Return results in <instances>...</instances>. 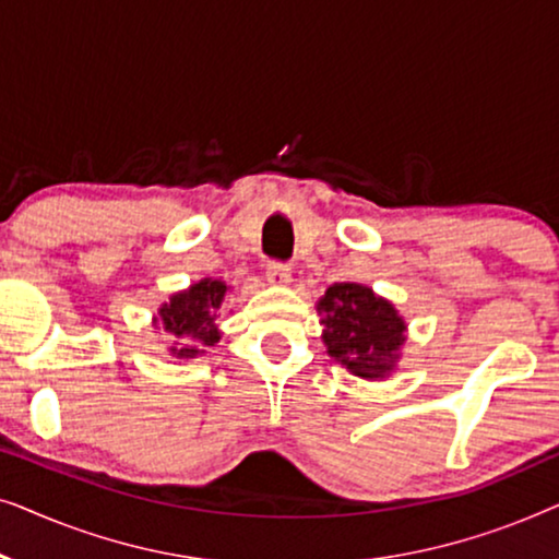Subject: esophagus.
<instances>
[{
    "label": "esophagus",
    "mask_w": 559,
    "mask_h": 559,
    "mask_svg": "<svg viewBox=\"0 0 559 559\" xmlns=\"http://www.w3.org/2000/svg\"><path fill=\"white\" fill-rule=\"evenodd\" d=\"M289 277H293V270H289L287 262H270V264H266V282H270V285L282 287V285H287Z\"/></svg>",
    "instance_id": "1"
}]
</instances>
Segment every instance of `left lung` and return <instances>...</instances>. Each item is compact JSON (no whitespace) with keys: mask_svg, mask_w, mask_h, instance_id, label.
<instances>
[{"mask_svg":"<svg viewBox=\"0 0 559 559\" xmlns=\"http://www.w3.org/2000/svg\"><path fill=\"white\" fill-rule=\"evenodd\" d=\"M318 310L325 312L323 341L335 361L364 379H379L394 369L404 343V320L394 305L381 300L371 287L335 282Z\"/></svg>","mask_w":559,"mask_h":559,"instance_id":"obj_1","label":"left lung"}]
</instances>
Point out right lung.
<instances>
[{"label": "right lung", "instance_id": "add662e5", "mask_svg": "<svg viewBox=\"0 0 559 559\" xmlns=\"http://www.w3.org/2000/svg\"><path fill=\"white\" fill-rule=\"evenodd\" d=\"M226 285L218 280H203L193 285L186 293H178L170 297L159 308V318L167 333L182 338L180 348L173 346V356L178 358H195L203 354L205 348L218 343L221 333L216 328V316L221 302H224Z\"/></svg>", "mask_w": 559, "mask_h": 559}]
</instances>
